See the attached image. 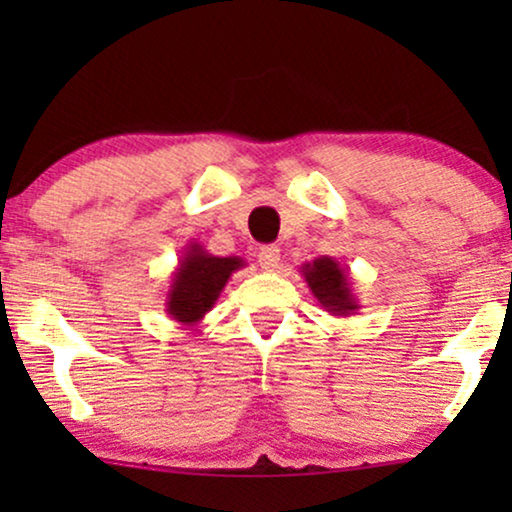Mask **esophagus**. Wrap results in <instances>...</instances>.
Returning a JSON list of instances; mask_svg holds the SVG:
<instances>
[{
    "label": "esophagus",
    "instance_id": "1",
    "mask_svg": "<svg viewBox=\"0 0 512 512\" xmlns=\"http://www.w3.org/2000/svg\"><path fill=\"white\" fill-rule=\"evenodd\" d=\"M279 261H282V251H279L277 244H265L258 251V265H261L263 270H275Z\"/></svg>",
    "mask_w": 512,
    "mask_h": 512
}]
</instances>
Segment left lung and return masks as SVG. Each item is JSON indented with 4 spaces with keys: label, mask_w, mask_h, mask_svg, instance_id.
Masks as SVG:
<instances>
[{
    "label": "left lung",
    "mask_w": 512,
    "mask_h": 512,
    "mask_svg": "<svg viewBox=\"0 0 512 512\" xmlns=\"http://www.w3.org/2000/svg\"><path fill=\"white\" fill-rule=\"evenodd\" d=\"M300 275L305 277L312 296L333 317H349L361 310L359 298L354 296L347 268L331 256H319L312 263L300 265Z\"/></svg>",
    "instance_id": "obj_1"
}]
</instances>
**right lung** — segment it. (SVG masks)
Masks as SVG:
<instances>
[{
  "instance_id": "add662e5",
  "label": "right lung",
  "mask_w": 512,
  "mask_h": 512,
  "mask_svg": "<svg viewBox=\"0 0 512 512\" xmlns=\"http://www.w3.org/2000/svg\"><path fill=\"white\" fill-rule=\"evenodd\" d=\"M244 265L242 258L214 256L202 244L188 242L165 293V312L181 326H198L216 305L230 275Z\"/></svg>"
}]
</instances>
